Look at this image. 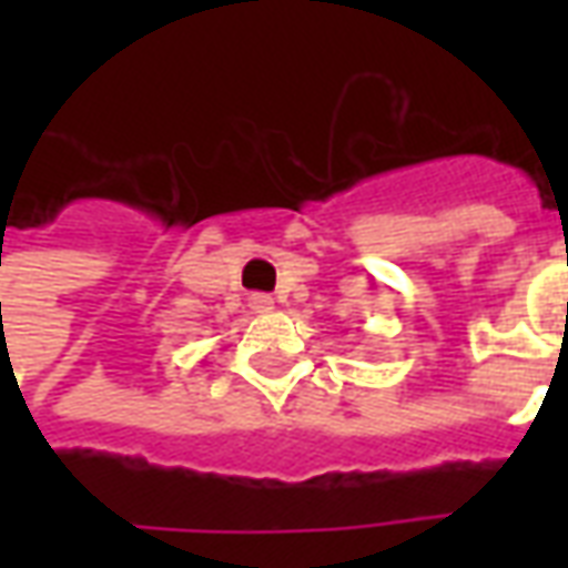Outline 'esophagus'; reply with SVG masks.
<instances>
[{
  "label": "esophagus",
  "mask_w": 568,
  "mask_h": 568,
  "mask_svg": "<svg viewBox=\"0 0 568 568\" xmlns=\"http://www.w3.org/2000/svg\"><path fill=\"white\" fill-rule=\"evenodd\" d=\"M248 310H252V313H271L273 301L267 295H252L248 297Z\"/></svg>",
  "instance_id": "esophagus-1"
}]
</instances>
